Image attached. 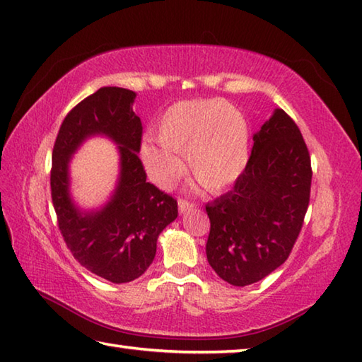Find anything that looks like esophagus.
I'll return each mask as SVG.
<instances>
[{
	"label": "esophagus",
	"instance_id": "1",
	"mask_svg": "<svg viewBox=\"0 0 362 362\" xmlns=\"http://www.w3.org/2000/svg\"><path fill=\"white\" fill-rule=\"evenodd\" d=\"M194 206H195V204L187 202V200H182V199H181V200L178 202V209H180L181 214L187 213V211H190V209H194Z\"/></svg>",
	"mask_w": 362,
	"mask_h": 362
}]
</instances>
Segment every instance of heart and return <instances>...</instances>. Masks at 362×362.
Returning <instances> with one entry per match:
<instances>
[{"label": "heart", "instance_id": "obj_1", "mask_svg": "<svg viewBox=\"0 0 362 362\" xmlns=\"http://www.w3.org/2000/svg\"><path fill=\"white\" fill-rule=\"evenodd\" d=\"M156 143L141 145L148 175L162 187L172 186L181 172L177 154L184 153L189 172L209 192L233 184L249 162V129L243 115L217 99L178 100L154 129Z\"/></svg>", "mask_w": 362, "mask_h": 362}]
</instances>
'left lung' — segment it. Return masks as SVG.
Returning a JSON list of instances; mask_svg holds the SVG:
<instances>
[{
	"mask_svg": "<svg viewBox=\"0 0 362 362\" xmlns=\"http://www.w3.org/2000/svg\"><path fill=\"white\" fill-rule=\"evenodd\" d=\"M310 156L301 132L282 108L260 131L247 167L230 192L206 204V257L235 287L262 281L295 245L309 206Z\"/></svg>",
	"mask_w": 362,
	"mask_h": 362,
	"instance_id": "obj_1",
	"label": "left lung"
}]
</instances>
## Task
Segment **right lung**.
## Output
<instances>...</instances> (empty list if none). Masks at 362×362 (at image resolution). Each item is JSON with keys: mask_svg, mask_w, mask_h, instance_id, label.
Returning a JSON list of instances; mask_svg holds the SVG:
<instances>
[{"mask_svg": "<svg viewBox=\"0 0 362 362\" xmlns=\"http://www.w3.org/2000/svg\"><path fill=\"white\" fill-rule=\"evenodd\" d=\"M135 94L104 86L67 113L52 154V200L67 247L75 260L108 282L126 284L153 263L162 230L178 217V203L146 181L139 151L141 121ZM96 134L118 144L119 182L98 210H81L70 194L69 163L83 141Z\"/></svg>", "mask_w": 362, "mask_h": 362, "instance_id": "right-lung-1", "label": "right lung"}]
</instances>
